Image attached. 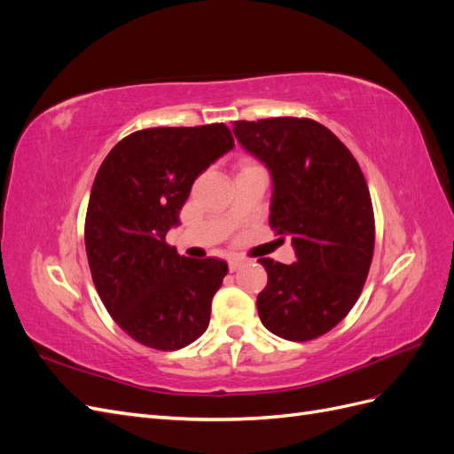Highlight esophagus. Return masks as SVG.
I'll return each instance as SVG.
<instances>
[{"label":"esophagus","mask_w":454,"mask_h":454,"mask_svg":"<svg viewBox=\"0 0 454 454\" xmlns=\"http://www.w3.org/2000/svg\"><path fill=\"white\" fill-rule=\"evenodd\" d=\"M244 263V261L240 259V257H231L229 259V270L231 272H235V270H239V267Z\"/></svg>","instance_id":"34e87169"}]
</instances>
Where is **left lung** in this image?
<instances>
[{
	"mask_svg": "<svg viewBox=\"0 0 454 454\" xmlns=\"http://www.w3.org/2000/svg\"><path fill=\"white\" fill-rule=\"evenodd\" d=\"M237 140L272 177L269 223L292 237L297 261L257 259L269 282L257 312L270 333L310 340L358 301L375 248V217L358 160L312 119L237 121Z\"/></svg>",
	"mask_w": 454,
	"mask_h": 454,
	"instance_id": "left-lung-1",
	"label": "left lung"
}]
</instances>
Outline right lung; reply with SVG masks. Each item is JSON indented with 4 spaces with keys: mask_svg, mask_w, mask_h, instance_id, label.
I'll list each match as a JSON object with an SVG mask.
<instances>
[{
    "mask_svg": "<svg viewBox=\"0 0 454 454\" xmlns=\"http://www.w3.org/2000/svg\"><path fill=\"white\" fill-rule=\"evenodd\" d=\"M232 147L223 122L145 129L109 151L94 177L85 219L92 282L140 345L177 350L208 327L227 263L180 255L164 237L180 225L197 176Z\"/></svg>",
    "mask_w": 454,
    "mask_h": 454,
    "instance_id": "obj_1",
    "label": "right lung"
}]
</instances>
